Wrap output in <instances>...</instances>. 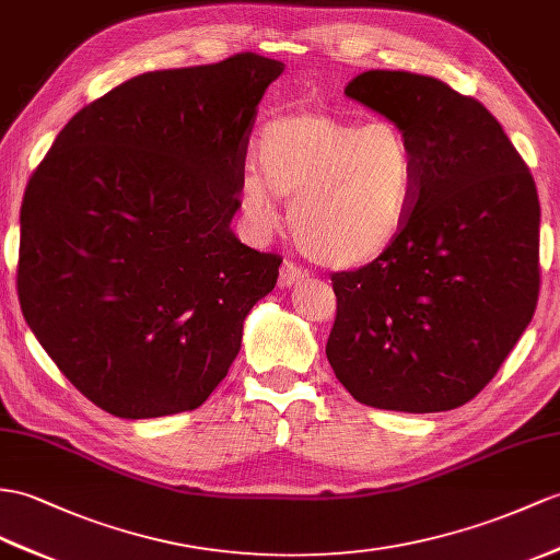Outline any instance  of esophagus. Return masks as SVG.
Instances as JSON below:
<instances>
[{
    "label": "esophagus",
    "instance_id": "34e87169",
    "mask_svg": "<svg viewBox=\"0 0 560 560\" xmlns=\"http://www.w3.org/2000/svg\"><path fill=\"white\" fill-rule=\"evenodd\" d=\"M308 276L306 268L296 266L294 261H284L280 268V276H278V284L280 288H294V284L302 282Z\"/></svg>",
    "mask_w": 560,
    "mask_h": 560
}]
</instances>
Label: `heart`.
<instances>
[{"label": "heart", "mask_w": 560, "mask_h": 560, "mask_svg": "<svg viewBox=\"0 0 560 560\" xmlns=\"http://www.w3.org/2000/svg\"><path fill=\"white\" fill-rule=\"evenodd\" d=\"M258 173L240 185V211L261 233L290 203L292 237L327 268H359L399 240L420 185L418 154L399 122L320 108L278 116L256 142Z\"/></svg>", "instance_id": "heart-1"}]
</instances>
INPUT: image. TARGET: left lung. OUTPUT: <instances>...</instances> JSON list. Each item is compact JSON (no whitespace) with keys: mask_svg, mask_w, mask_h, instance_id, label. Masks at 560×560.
Returning a JSON list of instances; mask_svg holds the SVG:
<instances>
[{"mask_svg":"<svg viewBox=\"0 0 560 560\" xmlns=\"http://www.w3.org/2000/svg\"><path fill=\"white\" fill-rule=\"evenodd\" d=\"M345 94L406 130L420 185L399 240L332 276L327 361L365 406L452 411L485 389L535 316V177L499 120L438 78L365 71Z\"/></svg>","mask_w":560,"mask_h":560,"instance_id":"obj_1","label":"left lung"}]
</instances>
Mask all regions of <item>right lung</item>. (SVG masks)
<instances>
[{"label": "right lung", "mask_w": 560, "mask_h": 560, "mask_svg": "<svg viewBox=\"0 0 560 560\" xmlns=\"http://www.w3.org/2000/svg\"><path fill=\"white\" fill-rule=\"evenodd\" d=\"M284 63L135 75L66 122L21 207L19 302L59 371L118 418L192 411L228 375L282 258L242 244L256 106Z\"/></svg>", "instance_id": "add662e5"}]
</instances>
